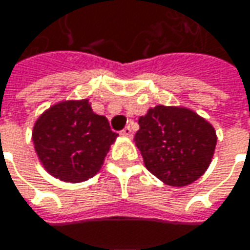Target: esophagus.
<instances>
[{
    "instance_id": "1",
    "label": "esophagus",
    "mask_w": 250,
    "mask_h": 250,
    "mask_svg": "<svg viewBox=\"0 0 250 250\" xmlns=\"http://www.w3.org/2000/svg\"><path fill=\"white\" fill-rule=\"evenodd\" d=\"M122 136H125V137H131L133 136V130H131V127L130 125H127V127H125L123 130H122Z\"/></svg>"
}]
</instances>
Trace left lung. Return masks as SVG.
Here are the masks:
<instances>
[{
	"label": "left lung",
	"instance_id": "obj_1",
	"mask_svg": "<svg viewBox=\"0 0 250 250\" xmlns=\"http://www.w3.org/2000/svg\"><path fill=\"white\" fill-rule=\"evenodd\" d=\"M139 125L136 146L146 169L163 183L188 186L208 170L217 136L213 125L196 111L159 104L139 119Z\"/></svg>",
	"mask_w": 250,
	"mask_h": 250
}]
</instances>
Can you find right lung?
Returning <instances> with one entry per match:
<instances>
[{
  "label": "right lung",
  "mask_w": 250,
  "mask_h": 250,
  "mask_svg": "<svg viewBox=\"0 0 250 250\" xmlns=\"http://www.w3.org/2000/svg\"><path fill=\"white\" fill-rule=\"evenodd\" d=\"M117 133L93 111L88 99L64 100L38 116L33 143L38 160L53 177L80 183L97 174Z\"/></svg>",
  "instance_id": "add662e5"
}]
</instances>
